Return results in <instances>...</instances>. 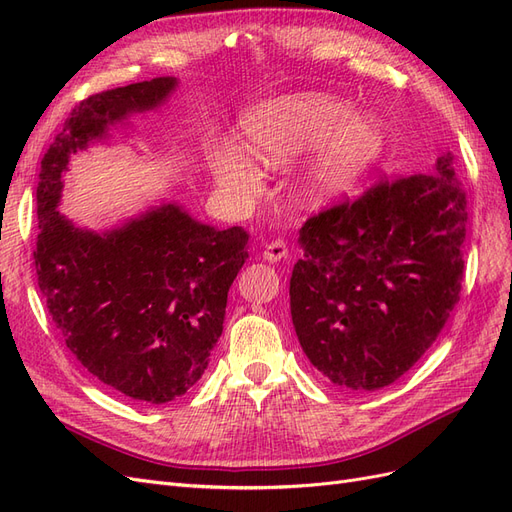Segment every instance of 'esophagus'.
I'll return each mask as SVG.
<instances>
[{"mask_svg":"<svg viewBox=\"0 0 512 512\" xmlns=\"http://www.w3.org/2000/svg\"><path fill=\"white\" fill-rule=\"evenodd\" d=\"M286 256H288V247H286V243L280 241V239L267 243L265 250H262V258H265L267 262H277V260H282V258H286Z\"/></svg>","mask_w":512,"mask_h":512,"instance_id":"obj_1","label":"esophagus"}]
</instances>
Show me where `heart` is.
I'll return each instance as SVG.
<instances>
[{
	"mask_svg": "<svg viewBox=\"0 0 512 512\" xmlns=\"http://www.w3.org/2000/svg\"><path fill=\"white\" fill-rule=\"evenodd\" d=\"M241 132L247 155L269 168H280L317 147L294 183V196L307 207L329 205L350 194L386 145L378 119L354 115L350 102L314 91L254 106ZM209 164L220 188L235 198H252L260 190V170L243 153L218 147Z\"/></svg>",
	"mask_w": 512,
	"mask_h": 512,
	"instance_id": "heart-1",
	"label": "heart"
}]
</instances>
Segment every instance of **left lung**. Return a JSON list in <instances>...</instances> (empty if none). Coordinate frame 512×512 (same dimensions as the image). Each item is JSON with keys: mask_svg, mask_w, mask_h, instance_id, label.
Segmentation results:
<instances>
[{"mask_svg": "<svg viewBox=\"0 0 512 512\" xmlns=\"http://www.w3.org/2000/svg\"><path fill=\"white\" fill-rule=\"evenodd\" d=\"M466 222L451 153L431 175L382 181L309 218L290 277V316L309 363L361 393L404 376L459 299Z\"/></svg>", "mask_w": 512, "mask_h": 512, "instance_id": "8db88e82", "label": "left lung"}]
</instances>
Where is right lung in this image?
<instances>
[{
  "label": "right lung",
  "instance_id": "right-lung-1",
  "mask_svg": "<svg viewBox=\"0 0 512 512\" xmlns=\"http://www.w3.org/2000/svg\"><path fill=\"white\" fill-rule=\"evenodd\" d=\"M177 87L160 76L83 100L44 153L36 190L38 284L66 346L91 376L156 406L205 374L247 258L245 230L198 222L175 200L91 230L59 205L70 158L158 111Z\"/></svg>",
  "mask_w": 512,
  "mask_h": 512
}]
</instances>
